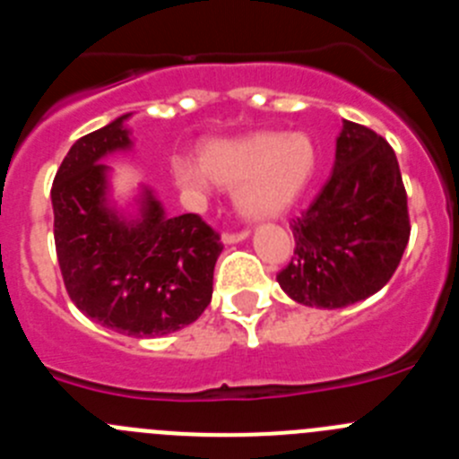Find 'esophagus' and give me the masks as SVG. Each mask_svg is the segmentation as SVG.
Wrapping results in <instances>:
<instances>
[{
  "label": "esophagus",
  "mask_w": 459,
  "mask_h": 459,
  "mask_svg": "<svg viewBox=\"0 0 459 459\" xmlns=\"http://www.w3.org/2000/svg\"><path fill=\"white\" fill-rule=\"evenodd\" d=\"M248 234L250 230H238V232H230L227 230V232H222V243H238L243 238H248Z\"/></svg>",
  "instance_id": "obj_1"
}]
</instances>
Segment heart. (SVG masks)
I'll use <instances>...</instances> for the list:
<instances>
[{
    "instance_id": "heart-1",
    "label": "heart",
    "mask_w": 459,
    "mask_h": 459,
    "mask_svg": "<svg viewBox=\"0 0 459 459\" xmlns=\"http://www.w3.org/2000/svg\"><path fill=\"white\" fill-rule=\"evenodd\" d=\"M317 153L301 133H250L238 140L204 144L200 163L174 158L172 177L181 193L202 197L211 181L237 188L234 200L246 218L264 221L290 209L310 184Z\"/></svg>"
}]
</instances>
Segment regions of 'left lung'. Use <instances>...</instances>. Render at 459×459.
<instances>
[{
	"mask_svg": "<svg viewBox=\"0 0 459 459\" xmlns=\"http://www.w3.org/2000/svg\"><path fill=\"white\" fill-rule=\"evenodd\" d=\"M290 227L294 257L278 273L290 299L333 310L377 294L395 273L411 232L391 144L344 121L331 179Z\"/></svg>",
	"mask_w": 459,
	"mask_h": 459,
	"instance_id": "left-lung-1",
	"label": "left lung"
}]
</instances>
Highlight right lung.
Returning a JSON list of instances; mask_svg holds the SVG:
<instances>
[{
  "mask_svg": "<svg viewBox=\"0 0 459 459\" xmlns=\"http://www.w3.org/2000/svg\"><path fill=\"white\" fill-rule=\"evenodd\" d=\"M128 115L80 137L52 184L55 248L71 301L117 333L158 338L200 317L213 294L218 232L197 213L165 218L144 190L140 218L108 206V153L131 147Z\"/></svg>",
  "mask_w": 459,
  "mask_h": 459,
  "instance_id": "obj_1",
  "label": "right lung"
}]
</instances>
